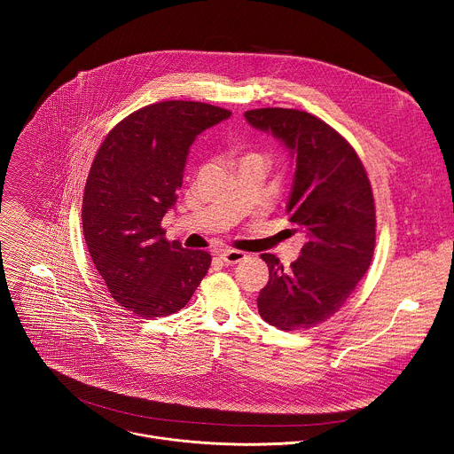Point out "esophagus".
I'll use <instances>...</instances> for the list:
<instances>
[{
    "label": "esophagus",
    "mask_w": 454,
    "mask_h": 454,
    "mask_svg": "<svg viewBox=\"0 0 454 454\" xmlns=\"http://www.w3.org/2000/svg\"><path fill=\"white\" fill-rule=\"evenodd\" d=\"M219 256L226 266H233V264H239V262L246 261L247 254L244 251H239V249H226V251H221Z\"/></svg>",
    "instance_id": "esophagus-1"
}]
</instances>
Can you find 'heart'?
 I'll use <instances>...</instances> for the list:
<instances>
[{
	"mask_svg": "<svg viewBox=\"0 0 454 454\" xmlns=\"http://www.w3.org/2000/svg\"><path fill=\"white\" fill-rule=\"evenodd\" d=\"M235 154H237V158H239L240 163H242V161H247V160H254V158H262L261 153L249 151V149H246V147H237V149H235Z\"/></svg>",
	"mask_w": 454,
	"mask_h": 454,
	"instance_id": "1",
	"label": "heart"
}]
</instances>
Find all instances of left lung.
<instances>
[{"instance_id": "left-lung-1", "label": "left lung", "mask_w": 454, "mask_h": 454, "mask_svg": "<svg viewBox=\"0 0 454 454\" xmlns=\"http://www.w3.org/2000/svg\"><path fill=\"white\" fill-rule=\"evenodd\" d=\"M273 133L296 160L287 215L303 230L301 254L284 270L262 253L270 282L256 298L258 314L280 331H303L334 316L370 268L375 249V203L354 147L317 116L284 107L244 113Z\"/></svg>"}]
</instances>
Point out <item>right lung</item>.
Instances as JSON below:
<instances>
[{
	"mask_svg": "<svg viewBox=\"0 0 454 454\" xmlns=\"http://www.w3.org/2000/svg\"><path fill=\"white\" fill-rule=\"evenodd\" d=\"M231 111L165 100L118 121L88 174L82 230L111 298L140 317L181 310L205 278L212 256L168 242L161 219L176 205L192 142Z\"/></svg>",
	"mask_w": 454,
	"mask_h": 454,
	"instance_id": "add662e5",
	"label": "right lung"
}]
</instances>
